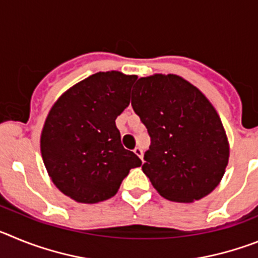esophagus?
Returning <instances> with one entry per match:
<instances>
[{
    "mask_svg": "<svg viewBox=\"0 0 258 258\" xmlns=\"http://www.w3.org/2000/svg\"><path fill=\"white\" fill-rule=\"evenodd\" d=\"M134 154L140 157L141 160H143V150L141 149V147H136V149H134Z\"/></svg>",
    "mask_w": 258,
    "mask_h": 258,
    "instance_id": "esophagus-1",
    "label": "esophagus"
}]
</instances>
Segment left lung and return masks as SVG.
Masks as SVG:
<instances>
[{
	"mask_svg": "<svg viewBox=\"0 0 258 258\" xmlns=\"http://www.w3.org/2000/svg\"><path fill=\"white\" fill-rule=\"evenodd\" d=\"M133 90L132 107L151 137L143 173L172 202L207 197L229 163V142L217 111L197 86L177 75L141 77Z\"/></svg>",
	"mask_w": 258,
	"mask_h": 258,
	"instance_id": "obj_1",
	"label": "left lung"
}]
</instances>
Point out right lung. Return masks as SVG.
<instances>
[{"label": "right lung", "mask_w": 258, "mask_h": 258, "mask_svg": "<svg viewBox=\"0 0 258 258\" xmlns=\"http://www.w3.org/2000/svg\"><path fill=\"white\" fill-rule=\"evenodd\" d=\"M134 75L98 72L59 97L41 133V155L50 178L77 203L112 198L142 161L121 145L115 120L129 106Z\"/></svg>", "instance_id": "1"}]
</instances>
